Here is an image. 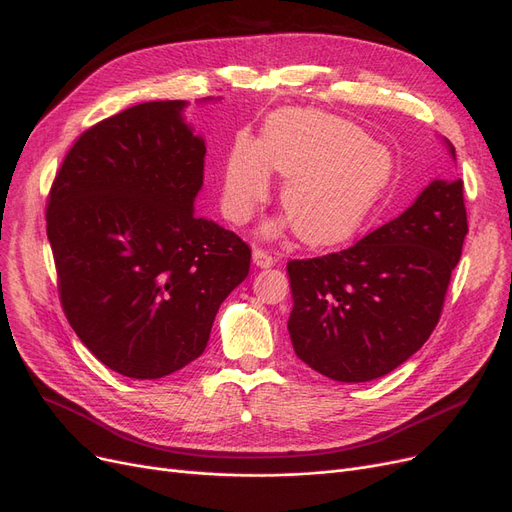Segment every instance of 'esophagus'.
Instances as JSON below:
<instances>
[{
	"instance_id": "1",
	"label": "esophagus",
	"mask_w": 512,
	"mask_h": 512,
	"mask_svg": "<svg viewBox=\"0 0 512 512\" xmlns=\"http://www.w3.org/2000/svg\"><path fill=\"white\" fill-rule=\"evenodd\" d=\"M253 261H255V265L257 268H272V265L276 263V259L265 251V249H253Z\"/></svg>"
}]
</instances>
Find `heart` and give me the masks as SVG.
Instances as JSON below:
<instances>
[{"label":"heart","instance_id":"heart-1","mask_svg":"<svg viewBox=\"0 0 512 512\" xmlns=\"http://www.w3.org/2000/svg\"><path fill=\"white\" fill-rule=\"evenodd\" d=\"M270 169L284 177L280 205L297 236L328 247L366 224L389 184L391 157L345 119L280 113L259 144L238 138L230 150L221 205L234 224H247L268 198Z\"/></svg>","mask_w":512,"mask_h":512}]
</instances>
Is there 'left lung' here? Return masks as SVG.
<instances>
[{"label": "left lung", "instance_id": "left-lung-1", "mask_svg": "<svg viewBox=\"0 0 512 512\" xmlns=\"http://www.w3.org/2000/svg\"><path fill=\"white\" fill-rule=\"evenodd\" d=\"M466 232L462 180H435L353 247L288 261V335L299 360L341 383H366L404 364L439 322Z\"/></svg>", "mask_w": 512, "mask_h": 512}]
</instances>
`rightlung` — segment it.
<instances>
[{
  "label": "right lung",
  "mask_w": 512,
  "mask_h": 512,
  "mask_svg": "<svg viewBox=\"0 0 512 512\" xmlns=\"http://www.w3.org/2000/svg\"><path fill=\"white\" fill-rule=\"evenodd\" d=\"M184 108L144 102L83 131L48 196L64 316L104 366L138 381L205 351L251 265L247 242L194 215L207 148Z\"/></svg>",
  "instance_id": "1"
}]
</instances>
